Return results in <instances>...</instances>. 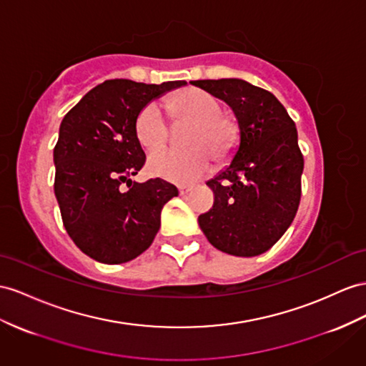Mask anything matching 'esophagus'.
I'll return each instance as SVG.
<instances>
[{
  "mask_svg": "<svg viewBox=\"0 0 366 366\" xmlns=\"http://www.w3.org/2000/svg\"><path fill=\"white\" fill-rule=\"evenodd\" d=\"M192 190H193V185H181V187H179V193H181L182 196H185L187 193L192 192Z\"/></svg>",
  "mask_w": 366,
  "mask_h": 366,
  "instance_id": "esophagus-1",
  "label": "esophagus"
}]
</instances>
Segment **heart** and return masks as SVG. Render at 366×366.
<instances>
[{"label": "heart", "mask_w": 366, "mask_h": 366, "mask_svg": "<svg viewBox=\"0 0 366 366\" xmlns=\"http://www.w3.org/2000/svg\"><path fill=\"white\" fill-rule=\"evenodd\" d=\"M164 108L174 124H190L184 136L187 149L159 148L168 139V124L156 103H148L139 111L134 133L144 148H159L148 157L152 173L173 182H193L210 170V156L226 161L235 152L239 140L238 122L224 114L221 102L213 94L185 88L165 97Z\"/></svg>", "instance_id": "b5f03b06"}]
</instances>
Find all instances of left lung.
Returning <instances> with one entry per match:
<instances>
[{"mask_svg":"<svg viewBox=\"0 0 366 366\" xmlns=\"http://www.w3.org/2000/svg\"><path fill=\"white\" fill-rule=\"evenodd\" d=\"M235 112L239 147L207 185L213 207L198 222L210 244L235 257L269 250L292 224L302 198L303 154L294 120L272 92L239 79L194 80Z\"/></svg>","mask_w":366,"mask_h":366,"instance_id":"1","label":"left lung"}]
</instances>
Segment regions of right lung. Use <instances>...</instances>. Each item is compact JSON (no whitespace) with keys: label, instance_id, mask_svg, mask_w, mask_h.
I'll list each match as a JSON object with an SVG mask.
<instances>
[{"label":"right lung","instance_id":"right-lung-1","mask_svg":"<svg viewBox=\"0 0 366 366\" xmlns=\"http://www.w3.org/2000/svg\"><path fill=\"white\" fill-rule=\"evenodd\" d=\"M184 85L107 80L61 120L54 148L55 198L71 239L100 263H127L145 252L161 227L162 207L177 196L161 177L139 184L131 176L145 164L134 133L139 111Z\"/></svg>","mask_w":366,"mask_h":366}]
</instances>
